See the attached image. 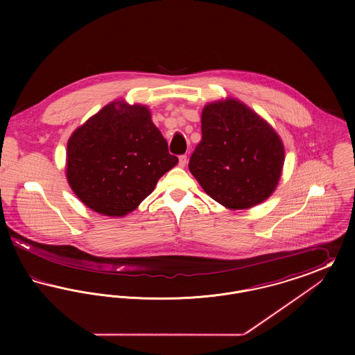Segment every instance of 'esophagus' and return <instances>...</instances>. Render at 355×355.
Returning a JSON list of instances; mask_svg holds the SVG:
<instances>
[{"instance_id": "esophagus-1", "label": "esophagus", "mask_w": 355, "mask_h": 355, "mask_svg": "<svg viewBox=\"0 0 355 355\" xmlns=\"http://www.w3.org/2000/svg\"><path fill=\"white\" fill-rule=\"evenodd\" d=\"M186 162H187V157H186V154L180 155V166H181V168H184V166H186Z\"/></svg>"}]
</instances>
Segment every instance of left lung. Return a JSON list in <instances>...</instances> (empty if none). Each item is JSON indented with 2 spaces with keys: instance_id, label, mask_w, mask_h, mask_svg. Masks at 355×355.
Segmentation results:
<instances>
[{
  "instance_id": "8db88e82",
  "label": "left lung",
  "mask_w": 355,
  "mask_h": 355,
  "mask_svg": "<svg viewBox=\"0 0 355 355\" xmlns=\"http://www.w3.org/2000/svg\"><path fill=\"white\" fill-rule=\"evenodd\" d=\"M201 129L189 169L203 190L229 209H249L269 198L285 158L270 125L242 102L226 100L203 107Z\"/></svg>"
}]
</instances>
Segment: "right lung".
Instances as JSON below:
<instances>
[{
	"label": "right lung",
	"mask_w": 355,
	"mask_h": 355,
	"mask_svg": "<svg viewBox=\"0 0 355 355\" xmlns=\"http://www.w3.org/2000/svg\"><path fill=\"white\" fill-rule=\"evenodd\" d=\"M67 177L92 210L122 217L133 211L178 158L141 105L112 102L68 141Z\"/></svg>",
	"instance_id": "add662e5"
}]
</instances>
